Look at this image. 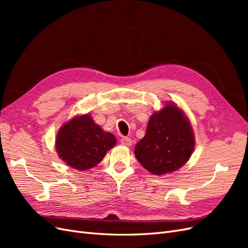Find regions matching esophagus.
<instances>
[{
    "label": "esophagus",
    "mask_w": 248,
    "mask_h": 248,
    "mask_svg": "<svg viewBox=\"0 0 248 248\" xmlns=\"http://www.w3.org/2000/svg\"><path fill=\"white\" fill-rule=\"evenodd\" d=\"M121 144L123 146H127V147H130L132 145V140L130 138H127V137H123L121 139Z\"/></svg>",
    "instance_id": "34e87169"
}]
</instances>
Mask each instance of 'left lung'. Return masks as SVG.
Masks as SVG:
<instances>
[{
    "instance_id": "8db88e82",
    "label": "left lung",
    "mask_w": 248,
    "mask_h": 248,
    "mask_svg": "<svg viewBox=\"0 0 248 248\" xmlns=\"http://www.w3.org/2000/svg\"><path fill=\"white\" fill-rule=\"evenodd\" d=\"M193 149L194 136L188 119L170 102L150 118L134 154L147 170L159 176L183 167Z\"/></svg>"
}]
</instances>
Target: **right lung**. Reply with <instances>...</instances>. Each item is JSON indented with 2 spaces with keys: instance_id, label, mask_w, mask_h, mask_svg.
Wrapping results in <instances>:
<instances>
[{
  "instance_id": "add662e5",
  "label": "right lung",
  "mask_w": 248,
  "mask_h": 248,
  "mask_svg": "<svg viewBox=\"0 0 248 248\" xmlns=\"http://www.w3.org/2000/svg\"><path fill=\"white\" fill-rule=\"evenodd\" d=\"M116 141L111 133L103 131L89 115H82L60 128L56 148L60 158L69 167L86 170L97 166Z\"/></svg>"
}]
</instances>
